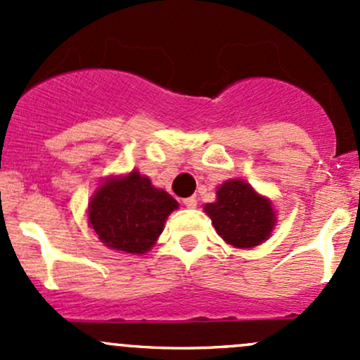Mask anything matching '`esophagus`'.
<instances>
[{
    "mask_svg": "<svg viewBox=\"0 0 360 360\" xmlns=\"http://www.w3.org/2000/svg\"><path fill=\"white\" fill-rule=\"evenodd\" d=\"M183 203L188 207V209H195V207H197V198L188 197V198H184Z\"/></svg>",
    "mask_w": 360,
    "mask_h": 360,
    "instance_id": "34e87169",
    "label": "esophagus"
}]
</instances>
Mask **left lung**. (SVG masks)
I'll return each mask as SVG.
<instances>
[{
	"mask_svg": "<svg viewBox=\"0 0 360 360\" xmlns=\"http://www.w3.org/2000/svg\"><path fill=\"white\" fill-rule=\"evenodd\" d=\"M216 197V202L205 203L203 210L226 244L249 249L270 238L277 223L270 198L257 193L242 179H230L221 184Z\"/></svg>",
	"mask_w": 360,
	"mask_h": 360,
	"instance_id": "obj_1",
	"label": "left lung"
}]
</instances>
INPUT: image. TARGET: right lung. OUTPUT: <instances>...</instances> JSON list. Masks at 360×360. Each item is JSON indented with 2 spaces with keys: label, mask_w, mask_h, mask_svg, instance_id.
Here are the masks:
<instances>
[{
  "label": "right lung",
  "mask_w": 360,
  "mask_h": 360,
  "mask_svg": "<svg viewBox=\"0 0 360 360\" xmlns=\"http://www.w3.org/2000/svg\"><path fill=\"white\" fill-rule=\"evenodd\" d=\"M179 203L155 188L150 177L132 170L108 177L89 202V224L106 248L129 254L148 252L167 217Z\"/></svg>",
  "instance_id": "add662e5"
}]
</instances>
